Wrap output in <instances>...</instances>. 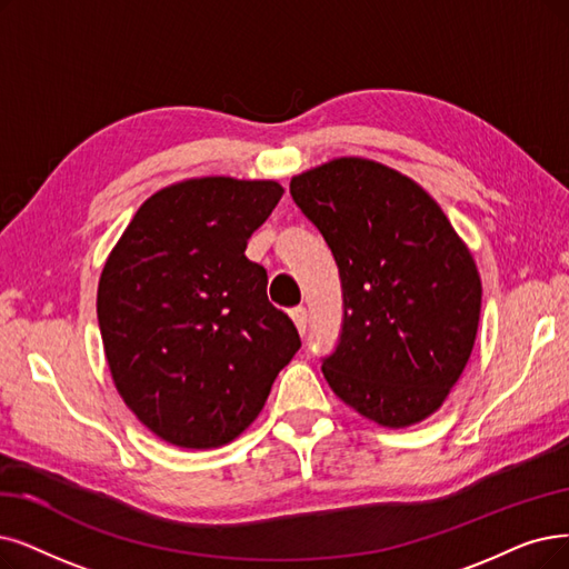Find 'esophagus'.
<instances>
[{
    "label": "esophagus",
    "instance_id": "34e87169",
    "mask_svg": "<svg viewBox=\"0 0 569 569\" xmlns=\"http://www.w3.org/2000/svg\"><path fill=\"white\" fill-rule=\"evenodd\" d=\"M291 320H293V325H297V329H299V333L301 336H306V329H308V310L303 308V306H297V308H291Z\"/></svg>",
    "mask_w": 569,
    "mask_h": 569
}]
</instances>
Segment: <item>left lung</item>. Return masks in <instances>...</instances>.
Wrapping results in <instances>:
<instances>
[{"instance_id":"1","label":"left lung","mask_w":569,"mask_h":569,"mask_svg":"<svg viewBox=\"0 0 569 569\" xmlns=\"http://www.w3.org/2000/svg\"><path fill=\"white\" fill-rule=\"evenodd\" d=\"M327 240L343 291L331 390L361 416L406 427L431 416L462 376L481 315V278L441 208L413 179L363 158L291 179Z\"/></svg>"}]
</instances>
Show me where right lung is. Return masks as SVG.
I'll list each match as a JSON object with an SVG mask.
<instances>
[{
    "instance_id": "right-lung-1",
    "label": "right lung",
    "mask_w": 569,
    "mask_h": 569,
    "mask_svg": "<svg viewBox=\"0 0 569 569\" xmlns=\"http://www.w3.org/2000/svg\"><path fill=\"white\" fill-rule=\"evenodd\" d=\"M280 198L278 181H181L144 202L102 270L98 322L113 382L168 443L233 441L301 348L266 297V268L244 257Z\"/></svg>"
}]
</instances>
